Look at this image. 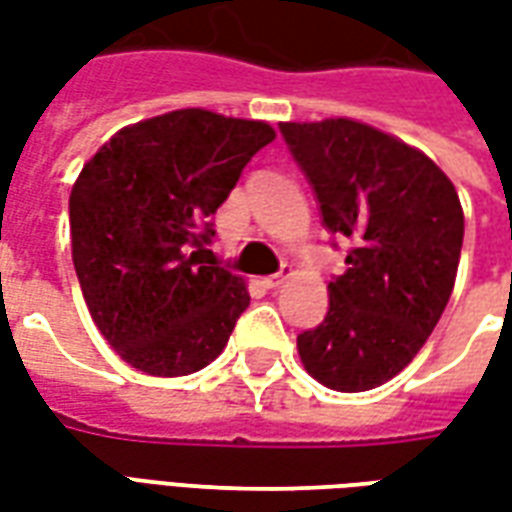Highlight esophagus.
I'll use <instances>...</instances> for the list:
<instances>
[{"label":"esophagus","instance_id":"obj_1","mask_svg":"<svg viewBox=\"0 0 512 512\" xmlns=\"http://www.w3.org/2000/svg\"><path fill=\"white\" fill-rule=\"evenodd\" d=\"M290 274H293V271H290V266H282V271H279V274H271V277L263 279V285H266L268 290H277L279 285H285V279H288Z\"/></svg>","mask_w":512,"mask_h":512}]
</instances>
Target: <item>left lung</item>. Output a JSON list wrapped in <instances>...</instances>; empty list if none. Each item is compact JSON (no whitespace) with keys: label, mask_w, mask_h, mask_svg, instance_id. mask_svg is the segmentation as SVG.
<instances>
[{"label":"left lung","mask_w":512,"mask_h":512,"mask_svg":"<svg viewBox=\"0 0 512 512\" xmlns=\"http://www.w3.org/2000/svg\"><path fill=\"white\" fill-rule=\"evenodd\" d=\"M321 202L326 230L354 241L329 282V312L301 332L304 370L365 392L419 354L450 301L463 244L452 180L417 147L348 117L279 123Z\"/></svg>","instance_id":"8db88e82"}]
</instances>
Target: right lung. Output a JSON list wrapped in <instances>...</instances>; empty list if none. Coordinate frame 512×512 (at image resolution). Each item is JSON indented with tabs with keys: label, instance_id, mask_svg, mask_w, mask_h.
Here are the masks:
<instances>
[{
	"label": "right lung",
	"instance_id": "add662e5",
	"mask_svg": "<svg viewBox=\"0 0 512 512\" xmlns=\"http://www.w3.org/2000/svg\"><path fill=\"white\" fill-rule=\"evenodd\" d=\"M263 120L178 109L117 131L71 191L73 268L98 332L147 376L211 365L249 307L244 279L202 260L211 216L260 147Z\"/></svg>",
	"mask_w": 512,
	"mask_h": 512
}]
</instances>
